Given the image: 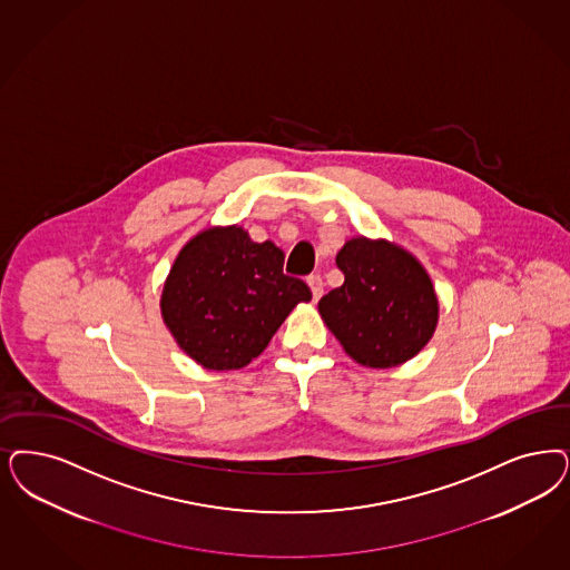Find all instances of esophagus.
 Returning <instances> with one entry per match:
<instances>
[{"mask_svg":"<svg viewBox=\"0 0 570 570\" xmlns=\"http://www.w3.org/2000/svg\"><path fill=\"white\" fill-rule=\"evenodd\" d=\"M307 284H309V288H312L314 301H317L320 296L324 295V282H322V277H320V275H309V277H307Z\"/></svg>","mask_w":570,"mask_h":570,"instance_id":"esophagus-1","label":"esophagus"}]
</instances>
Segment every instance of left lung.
<instances>
[{"label":"left lung","mask_w":570,"mask_h":570,"mask_svg":"<svg viewBox=\"0 0 570 570\" xmlns=\"http://www.w3.org/2000/svg\"><path fill=\"white\" fill-rule=\"evenodd\" d=\"M345 282L317 309L355 362L392 368L419 354L438 324L432 279L406 250L390 242L350 239L336 255Z\"/></svg>","instance_id":"obj_1"}]
</instances>
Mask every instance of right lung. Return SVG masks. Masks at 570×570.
Instances as JSON below:
<instances>
[{
    "mask_svg": "<svg viewBox=\"0 0 570 570\" xmlns=\"http://www.w3.org/2000/svg\"><path fill=\"white\" fill-rule=\"evenodd\" d=\"M309 286L284 274L274 242L242 227H215L177 256L161 293V315L183 352L208 371L246 366L261 354Z\"/></svg>",
    "mask_w": 570,
    "mask_h": 570,
    "instance_id": "add662e5",
    "label": "right lung"
}]
</instances>
